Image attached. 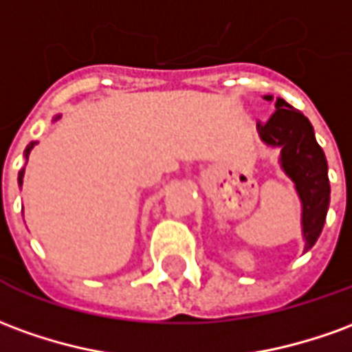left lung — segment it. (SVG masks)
I'll use <instances>...</instances> for the list:
<instances>
[{
	"label": "left lung",
	"instance_id": "obj_1",
	"mask_svg": "<svg viewBox=\"0 0 352 352\" xmlns=\"http://www.w3.org/2000/svg\"><path fill=\"white\" fill-rule=\"evenodd\" d=\"M274 107L276 110L267 122H257V131L269 146H280L282 168L301 196L305 250H311L324 228L330 206L328 162L314 139L311 122L284 99H276Z\"/></svg>",
	"mask_w": 352,
	"mask_h": 352
}]
</instances>
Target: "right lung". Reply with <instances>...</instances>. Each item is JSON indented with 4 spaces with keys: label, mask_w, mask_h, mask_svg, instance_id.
<instances>
[{
    "label": "right lung",
    "mask_w": 352,
    "mask_h": 352,
    "mask_svg": "<svg viewBox=\"0 0 352 352\" xmlns=\"http://www.w3.org/2000/svg\"><path fill=\"white\" fill-rule=\"evenodd\" d=\"M32 146H34V144H30V146L26 148V156H28V152H30ZM22 175H24V171H21V173H19V184H22Z\"/></svg>",
    "instance_id": "obj_1"
}]
</instances>
